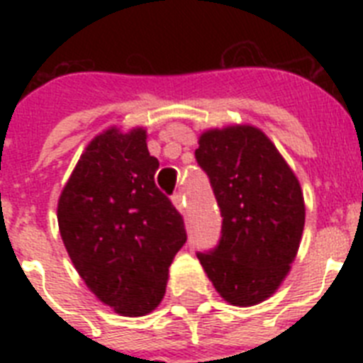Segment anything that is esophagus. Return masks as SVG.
<instances>
[{"instance_id": "obj_1", "label": "esophagus", "mask_w": 363, "mask_h": 363, "mask_svg": "<svg viewBox=\"0 0 363 363\" xmlns=\"http://www.w3.org/2000/svg\"><path fill=\"white\" fill-rule=\"evenodd\" d=\"M172 203H174L176 209L184 214V216L187 214V209H185V198H184V194H182V192H178V194H174V196H172Z\"/></svg>"}]
</instances>
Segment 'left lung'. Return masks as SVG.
<instances>
[{
  "instance_id": "left-lung-1",
  "label": "left lung",
  "mask_w": 363,
  "mask_h": 363,
  "mask_svg": "<svg viewBox=\"0 0 363 363\" xmlns=\"http://www.w3.org/2000/svg\"><path fill=\"white\" fill-rule=\"evenodd\" d=\"M196 160L223 216L220 245L198 259L227 303L258 306L277 293L298 255L306 225L300 182L255 125L203 130Z\"/></svg>"
}]
</instances>
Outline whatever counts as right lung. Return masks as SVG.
Returning <instances> with one entry per match:
<instances>
[{"instance_id": "1", "label": "right lung", "mask_w": 363, "mask_h": 363, "mask_svg": "<svg viewBox=\"0 0 363 363\" xmlns=\"http://www.w3.org/2000/svg\"><path fill=\"white\" fill-rule=\"evenodd\" d=\"M147 129L108 127L89 142L57 200V225L92 294L121 316H145L165 294L187 242L184 220L154 184Z\"/></svg>"}]
</instances>
